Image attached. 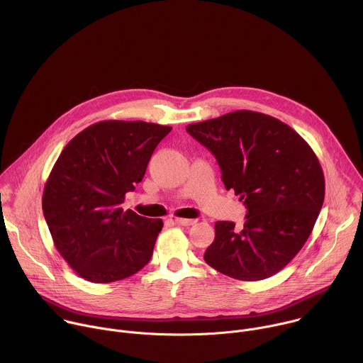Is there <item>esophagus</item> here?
<instances>
[{"label":"esophagus","mask_w":363,"mask_h":363,"mask_svg":"<svg viewBox=\"0 0 363 363\" xmlns=\"http://www.w3.org/2000/svg\"><path fill=\"white\" fill-rule=\"evenodd\" d=\"M197 220L196 219H187V218H176V223L182 225V226H191L194 225Z\"/></svg>","instance_id":"34e87169"}]
</instances>
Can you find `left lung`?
<instances>
[{
  "instance_id": "left-lung-1",
  "label": "left lung",
  "mask_w": 363,
  "mask_h": 363,
  "mask_svg": "<svg viewBox=\"0 0 363 363\" xmlns=\"http://www.w3.org/2000/svg\"><path fill=\"white\" fill-rule=\"evenodd\" d=\"M187 133L208 148L247 208L239 230L218 220L204 259L240 281L281 271L311 236L324 201V174L311 145L288 124L252 110L189 124Z\"/></svg>"
}]
</instances>
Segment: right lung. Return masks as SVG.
I'll use <instances>...</instances> for the list:
<instances>
[{
  "mask_svg": "<svg viewBox=\"0 0 363 363\" xmlns=\"http://www.w3.org/2000/svg\"><path fill=\"white\" fill-rule=\"evenodd\" d=\"M170 130L145 121H99L77 134L54 163L43 215L55 249L86 281L128 278L152 257L162 219L121 204Z\"/></svg>",
  "mask_w": 363,
  "mask_h": 363,
  "instance_id": "right-lung-1",
  "label": "right lung"
}]
</instances>
